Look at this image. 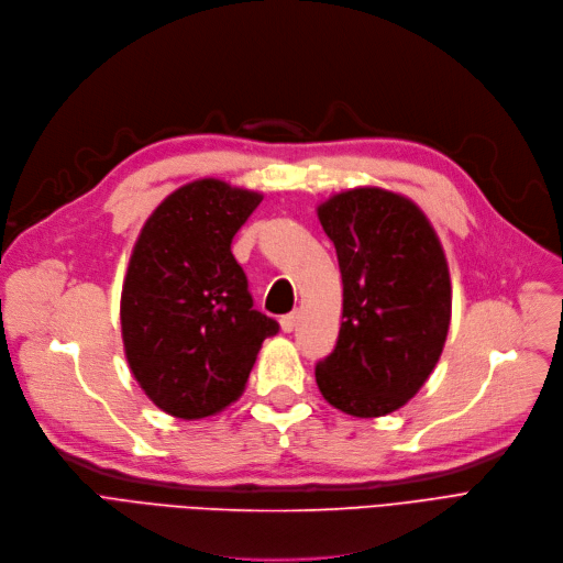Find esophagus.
<instances>
[{"label":"esophagus","mask_w":563,"mask_h":563,"mask_svg":"<svg viewBox=\"0 0 563 563\" xmlns=\"http://www.w3.org/2000/svg\"><path fill=\"white\" fill-rule=\"evenodd\" d=\"M295 327H297V312H289V314L280 317V329L285 333H291V331H295Z\"/></svg>","instance_id":"34e87169"}]
</instances>
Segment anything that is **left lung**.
<instances>
[{
  "instance_id": "obj_1",
  "label": "left lung",
  "mask_w": 563,
  "mask_h": 563,
  "mask_svg": "<svg viewBox=\"0 0 563 563\" xmlns=\"http://www.w3.org/2000/svg\"><path fill=\"white\" fill-rule=\"evenodd\" d=\"M317 218L342 274L335 350L317 363L324 400L356 419L400 409L428 382L451 324L449 262L417 202L358 186L331 195Z\"/></svg>"
}]
</instances>
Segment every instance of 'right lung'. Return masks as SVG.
Wrapping results in <instances>:
<instances>
[{
    "mask_svg": "<svg viewBox=\"0 0 563 563\" xmlns=\"http://www.w3.org/2000/svg\"><path fill=\"white\" fill-rule=\"evenodd\" d=\"M262 192L195 179L146 218L121 287L129 368L158 409L205 419L246 388L264 338L278 322L253 308L230 246Z\"/></svg>",
    "mask_w": 563,
    "mask_h": 563,
    "instance_id": "right-lung-1",
    "label": "right lung"
}]
</instances>
